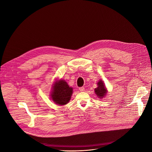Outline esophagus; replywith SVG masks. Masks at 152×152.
<instances>
[{
  "label": "esophagus",
  "mask_w": 152,
  "mask_h": 152,
  "mask_svg": "<svg viewBox=\"0 0 152 152\" xmlns=\"http://www.w3.org/2000/svg\"><path fill=\"white\" fill-rule=\"evenodd\" d=\"M79 90L80 91H83L84 90H85V88H84V87H80V88H79Z\"/></svg>",
  "instance_id": "esophagus-1"
}]
</instances>
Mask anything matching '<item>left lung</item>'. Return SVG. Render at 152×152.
<instances>
[{"mask_svg": "<svg viewBox=\"0 0 152 152\" xmlns=\"http://www.w3.org/2000/svg\"><path fill=\"white\" fill-rule=\"evenodd\" d=\"M96 94L99 97V98H103L105 96L107 93V90L106 86L104 85L103 82L100 80L97 83V87L94 89Z\"/></svg>", "mask_w": 152, "mask_h": 152, "instance_id": "8db88e82", "label": "left lung"}]
</instances>
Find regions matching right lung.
Returning <instances> with one entry per match:
<instances>
[{
    "mask_svg": "<svg viewBox=\"0 0 152 152\" xmlns=\"http://www.w3.org/2000/svg\"><path fill=\"white\" fill-rule=\"evenodd\" d=\"M73 94V88L66 80L60 79L55 82L51 93L52 100L57 104L64 105L69 102Z\"/></svg>",
    "mask_w": 152,
    "mask_h": 152,
    "instance_id": "1",
    "label": "right lung"
}]
</instances>
